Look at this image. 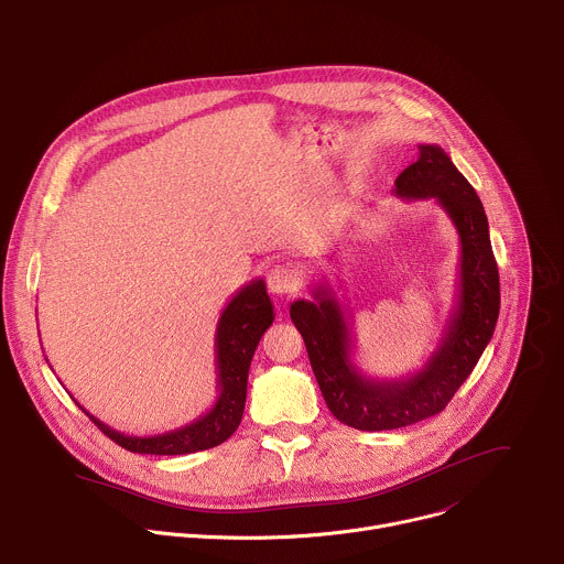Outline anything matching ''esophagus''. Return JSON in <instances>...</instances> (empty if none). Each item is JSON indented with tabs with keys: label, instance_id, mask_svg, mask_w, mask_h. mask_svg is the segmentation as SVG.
Here are the masks:
<instances>
[{
	"label": "esophagus",
	"instance_id": "34e87169",
	"mask_svg": "<svg viewBox=\"0 0 564 564\" xmlns=\"http://www.w3.org/2000/svg\"><path fill=\"white\" fill-rule=\"evenodd\" d=\"M301 285V279H299V270L290 263H279V265H272L270 272H268V288L274 292V294H281V296H294V292L299 290Z\"/></svg>",
	"mask_w": 564,
	"mask_h": 564
}]
</instances>
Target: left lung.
Wrapping results in <instances>:
<instances>
[{
  "mask_svg": "<svg viewBox=\"0 0 564 564\" xmlns=\"http://www.w3.org/2000/svg\"><path fill=\"white\" fill-rule=\"evenodd\" d=\"M393 191L402 199L434 197L460 240L456 305L427 365L398 380L367 378L350 360V322L328 283L315 285L313 301L290 305L330 414L362 432L398 430L441 414L477 367L499 317V272L484 204L445 150L421 143L419 160L398 175Z\"/></svg>",
  "mask_w": 564,
  "mask_h": 564,
  "instance_id": "left-lung-1",
  "label": "left lung"
}]
</instances>
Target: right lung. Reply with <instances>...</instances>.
Instances as JSON below:
<instances>
[{
  "mask_svg": "<svg viewBox=\"0 0 564 564\" xmlns=\"http://www.w3.org/2000/svg\"><path fill=\"white\" fill-rule=\"evenodd\" d=\"M274 322V305L268 296L265 281L256 279L234 294L227 303L216 328V369H218V398L207 414L197 421L164 432L155 436H126L104 421L94 419L87 409L83 412L94 425L110 436L121 447L137 454H191L209 449L225 443L240 425L245 398H247V376L256 346L263 333Z\"/></svg>",
  "mask_w": 564,
  "mask_h": 564,
  "instance_id": "right-lung-1",
  "label": "right lung"
}]
</instances>
